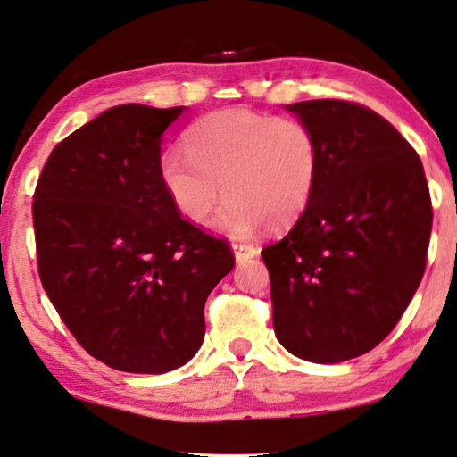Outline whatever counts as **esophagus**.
Instances as JSON below:
<instances>
[{"label":"esophagus","instance_id":"1","mask_svg":"<svg viewBox=\"0 0 457 457\" xmlns=\"http://www.w3.org/2000/svg\"><path fill=\"white\" fill-rule=\"evenodd\" d=\"M232 249H234L236 262H246L251 260V257H257V253H260L255 245H249V243H232Z\"/></svg>","mask_w":457,"mask_h":457}]
</instances>
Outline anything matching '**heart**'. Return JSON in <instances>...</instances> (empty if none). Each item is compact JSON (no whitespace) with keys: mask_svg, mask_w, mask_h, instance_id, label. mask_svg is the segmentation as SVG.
I'll return each instance as SVG.
<instances>
[{"mask_svg":"<svg viewBox=\"0 0 457 457\" xmlns=\"http://www.w3.org/2000/svg\"><path fill=\"white\" fill-rule=\"evenodd\" d=\"M185 151L159 159L170 200L187 221L202 225L223 194L217 228L229 236L294 223L311 204L321 168V145L309 123L246 108L202 117L187 131Z\"/></svg>","mask_w":457,"mask_h":457,"instance_id":"1","label":"heart"}]
</instances>
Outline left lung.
Masks as SVG:
<instances>
[{
    "mask_svg": "<svg viewBox=\"0 0 457 457\" xmlns=\"http://www.w3.org/2000/svg\"><path fill=\"white\" fill-rule=\"evenodd\" d=\"M315 129L321 168L289 234L262 249L272 323L289 353L337 364L395 328L426 270L432 200L421 159L375 110L345 100L287 106Z\"/></svg>",
    "mask_w": 457,
    "mask_h": 457,
    "instance_id": "obj_1",
    "label": "left lung"
}]
</instances>
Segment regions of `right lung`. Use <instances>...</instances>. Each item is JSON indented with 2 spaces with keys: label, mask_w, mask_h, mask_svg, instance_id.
Wrapping results in <instances>:
<instances>
[{
  "label": "right lung",
  "mask_w": 457,
  "mask_h": 457,
  "mask_svg": "<svg viewBox=\"0 0 457 457\" xmlns=\"http://www.w3.org/2000/svg\"><path fill=\"white\" fill-rule=\"evenodd\" d=\"M185 106L123 104L59 142L34 191L37 274L87 353L162 375L204 340V304L234 268L228 240L176 211L162 136Z\"/></svg>",
  "instance_id": "obj_1"
}]
</instances>
